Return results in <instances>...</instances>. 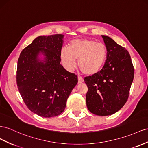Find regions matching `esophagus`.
Masks as SVG:
<instances>
[{"mask_svg":"<svg viewBox=\"0 0 148 148\" xmlns=\"http://www.w3.org/2000/svg\"><path fill=\"white\" fill-rule=\"evenodd\" d=\"M78 83H81L83 82V81H84L83 78L81 77V76H79V75L78 76Z\"/></svg>","mask_w":148,"mask_h":148,"instance_id":"esophagus-1","label":"esophagus"}]
</instances>
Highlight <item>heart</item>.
Wrapping results in <instances>:
<instances>
[{
    "instance_id": "b5f03b06",
    "label": "heart",
    "mask_w": 148,
    "mask_h": 148,
    "mask_svg": "<svg viewBox=\"0 0 148 148\" xmlns=\"http://www.w3.org/2000/svg\"><path fill=\"white\" fill-rule=\"evenodd\" d=\"M63 64L69 70H73L78 60V66L83 73L93 75L101 70L107 57L105 44L90 39L72 40L69 48H63L60 52Z\"/></svg>"
}]
</instances>
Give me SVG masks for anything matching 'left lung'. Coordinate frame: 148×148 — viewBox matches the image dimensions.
<instances>
[{"label":"left lung","instance_id":"obj_1","mask_svg":"<svg viewBox=\"0 0 148 148\" xmlns=\"http://www.w3.org/2000/svg\"><path fill=\"white\" fill-rule=\"evenodd\" d=\"M107 58L101 70L84 78L88 86V109L98 116L111 115L125 105L129 97L134 69L130 55L112 38L102 35Z\"/></svg>","mask_w":148,"mask_h":148}]
</instances>
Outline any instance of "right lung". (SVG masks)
I'll use <instances>...</instances> for the list:
<instances>
[{"label": "right lung", "mask_w": 148, "mask_h": 148, "mask_svg": "<svg viewBox=\"0 0 148 148\" xmlns=\"http://www.w3.org/2000/svg\"><path fill=\"white\" fill-rule=\"evenodd\" d=\"M63 37L62 34L39 36L18 59L16 82L19 93L28 108L42 117H54L63 112L78 83L77 76L60 65ZM40 51L46 56L44 62L37 60Z\"/></svg>", "instance_id": "1"}]
</instances>
